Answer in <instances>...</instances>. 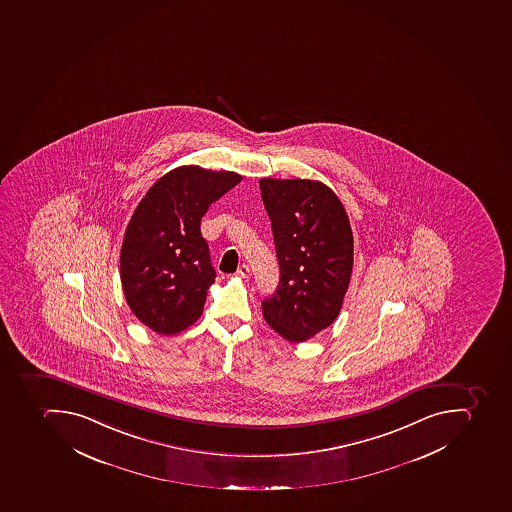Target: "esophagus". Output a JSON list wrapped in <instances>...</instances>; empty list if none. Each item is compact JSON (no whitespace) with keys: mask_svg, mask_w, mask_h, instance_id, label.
I'll return each instance as SVG.
<instances>
[{"mask_svg":"<svg viewBox=\"0 0 512 512\" xmlns=\"http://www.w3.org/2000/svg\"><path fill=\"white\" fill-rule=\"evenodd\" d=\"M236 274H238L239 278H249V274H250L249 266L242 265L241 268H239L238 273H236Z\"/></svg>","mask_w":512,"mask_h":512,"instance_id":"obj_1","label":"esophagus"}]
</instances>
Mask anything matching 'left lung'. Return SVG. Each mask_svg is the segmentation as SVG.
<instances>
[{"instance_id":"1","label":"left lung","mask_w":512,"mask_h":512,"mask_svg":"<svg viewBox=\"0 0 512 512\" xmlns=\"http://www.w3.org/2000/svg\"><path fill=\"white\" fill-rule=\"evenodd\" d=\"M278 257V287L263 318L289 342H305L339 316L353 268L344 205L316 180H260Z\"/></svg>"}]
</instances>
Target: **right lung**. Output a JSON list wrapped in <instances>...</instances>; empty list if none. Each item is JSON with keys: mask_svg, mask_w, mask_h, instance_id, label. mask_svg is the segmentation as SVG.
<instances>
[{"mask_svg": "<svg viewBox=\"0 0 512 512\" xmlns=\"http://www.w3.org/2000/svg\"><path fill=\"white\" fill-rule=\"evenodd\" d=\"M242 176L197 165L173 168L131 215L120 250L123 294L149 329L172 336L196 323L215 281L201 220Z\"/></svg>", "mask_w": 512, "mask_h": 512, "instance_id": "right-lung-1", "label": "right lung"}]
</instances>
